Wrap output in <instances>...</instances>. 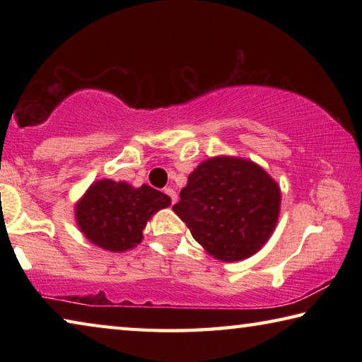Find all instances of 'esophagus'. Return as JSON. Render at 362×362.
Segmentation results:
<instances>
[{
  "label": "esophagus",
  "mask_w": 362,
  "mask_h": 362,
  "mask_svg": "<svg viewBox=\"0 0 362 362\" xmlns=\"http://www.w3.org/2000/svg\"><path fill=\"white\" fill-rule=\"evenodd\" d=\"M164 194L166 196H169V199H170V204H174L175 201H177V194H175V192L170 187H168V188H164V192H163Z\"/></svg>",
  "instance_id": "esophagus-1"
}]
</instances>
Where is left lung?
I'll list each match as a JSON object with an SVG mask.
<instances>
[{"label":"left lung","instance_id":"obj_1","mask_svg":"<svg viewBox=\"0 0 362 362\" xmlns=\"http://www.w3.org/2000/svg\"><path fill=\"white\" fill-rule=\"evenodd\" d=\"M278 183L252 161L212 158L188 177L173 206L196 241L223 262L254 255L276 226Z\"/></svg>","mask_w":362,"mask_h":362}]
</instances>
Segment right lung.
Returning a JSON list of instances; mask_svg holds the SVG:
<instances>
[{
    "instance_id": "add662e5",
    "label": "right lung",
    "mask_w": 362,
    "mask_h": 362,
    "mask_svg": "<svg viewBox=\"0 0 362 362\" xmlns=\"http://www.w3.org/2000/svg\"><path fill=\"white\" fill-rule=\"evenodd\" d=\"M169 204V196L148 185L132 188L124 182L99 180L78 203L76 220L90 243L121 252L142 241L146 220Z\"/></svg>"
}]
</instances>
